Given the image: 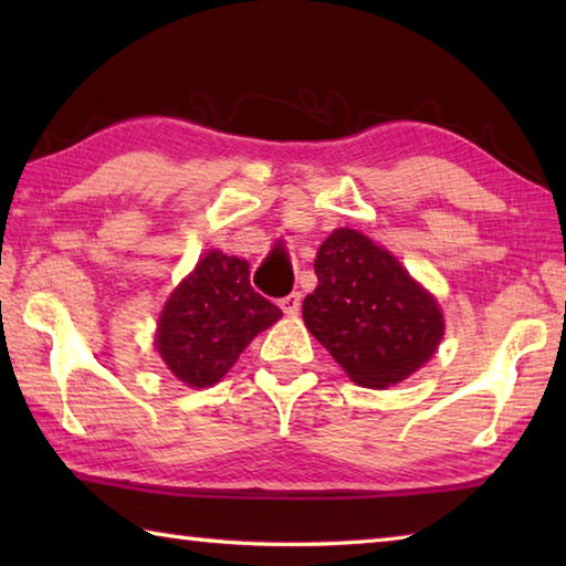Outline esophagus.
<instances>
[{"label": "esophagus", "mask_w": 566, "mask_h": 566, "mask_svg": "<svg viewBox=\"0 0 566 566\" xmlns=\"http://www.w3.org/2000/svg\"><path fill=\"white\" fill-rule=\"evenodd\" d=\"M280 306H282V310H284L286 314H296V312H300V306H302V294H300V292L286 294L284 300L280 302Z\"/></svg>", "instance_id": "obj_1"}]
</instances>
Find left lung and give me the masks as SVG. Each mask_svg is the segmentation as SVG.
Listing matches in <instances>:
<instances>
[{
    "mask_svg": "<svg viewBox=\"0 0 566 566\" xmlns=\"http://www.w3.org/2000/svg\"><path fill=\"white\" fill-rule=\"evenodd\" d=\"M314 274L319 284L304 296V324L357 385H397L437 352L444 322L434 296L369 237L332 232Z\"/></svg>",
    "mask_w": 566,
    "mask_h": 566,
    "instance_id": "1",
    "label": "left lung"
}]
</instances>
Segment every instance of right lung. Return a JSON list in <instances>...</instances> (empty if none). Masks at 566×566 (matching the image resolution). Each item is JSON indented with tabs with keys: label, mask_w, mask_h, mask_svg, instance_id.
Segmentation results:
<instances>
[{
	"label": "right lung",
	"mask_w": 566,
	"mask_h": 566,
	"mask_svg": "<svg viewBox=\"0 0 566 566\" xmlns=\"http://www.w3.org/2000/svg\"><path fill=\"white\" fill-rule=\"evenodd\" d=\"M280 317V306L252 290L244 260L209 252L165 304L157 349L177 379L212 387Z\"/></svg>",
	"instance_id": "right-lung-1"
}]
</instances>
